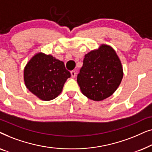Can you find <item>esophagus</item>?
Listing matches in <instances>:
<instances>
[{
  "instance_id": "1",
  "label": "esophagus",
  "mask_w": 152,
  "mask_h": 152,
  "mask_svg": "<svg viewBox=\"0 0 152 152\" xmlns=\"http://www.w3.org/2000/svg\"><path fill=\"white\" fill-rule=\"evenodd\" d=\"M70 74H71V77H75V76H76V72L75 71V70H72L71 72H70Z\"/></svg>"
}]
</instances>
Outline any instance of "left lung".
I'll list each match as a JSON object with an SVG mask.
<instances>
[{
  "mask_svg": "<svg viewBox=\"0 0 152 152\" xmlns=\"http://www.w3.org/2000/svg\"><path fill=\"white\" fill-rule=\"evenodd\" d=\"M123 77L121 61L111 46L102 45L84 56L77 82L85 96L103 100L118 88Z\"/></svg>",
  "mask_w": 152,
  "mask_h": 152,
  "instance_id": "8db88e82",
  "label": "left lung"
}]
</instances>
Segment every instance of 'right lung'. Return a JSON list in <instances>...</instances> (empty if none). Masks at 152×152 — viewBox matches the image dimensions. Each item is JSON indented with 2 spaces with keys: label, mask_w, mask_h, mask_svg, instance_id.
<instances>
[{
  "label": "right lung",
  "mask_w": 152,
  "mask_h": 152,
  "mask_svg": "<svg viewBox=\"0 0 152 152\" xmlns=\"http://www.w3.org/2000/svg\"><path fill=\"white\" fill-rule=\"evenodd\" d=\"M69 77L70 72L66 69L63 61L42 53L36 54L24 69L27 88L44 101L57 97Z\"/></svg>",
  "instance_id": "obj_1"
}]
</instances>
